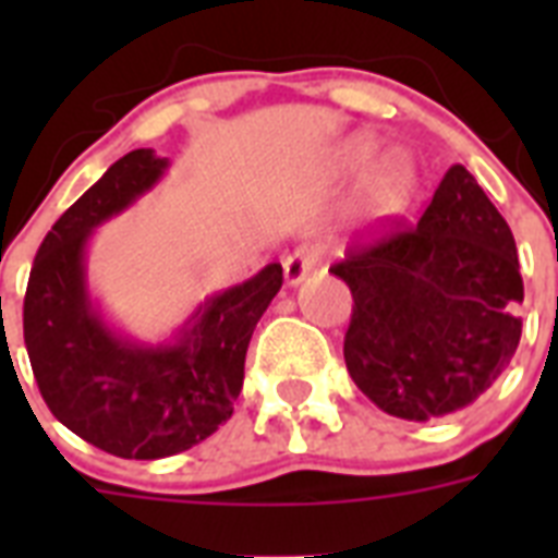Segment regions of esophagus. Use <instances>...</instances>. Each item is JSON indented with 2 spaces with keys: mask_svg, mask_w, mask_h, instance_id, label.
<instances>
[{
  "mask_svg": "<svg viewBox=\"0 0 558 558\" xmlns=\"http://www.w3.org/2000/svg\"><path fill=\"white\" fill-rule=\"evenodd\" d=\"M315 266H318V252L301 245V248H295V252L283 257V278H287L289 287H298Z\"/></svg>",
  "mask_w": 558,
  "mask_h": 558,
  "instance_id": "1",
  "label": "esophagus"
}]
</instances>
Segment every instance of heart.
<instances>
[{
	"label": "heart",
	"mask_w": 558,
	"mask_h": 558,
	"mask_svg": "<svg viewBox=\"0 0 558 558\" xmlns=\"http://www.w3.org/2000/svg\"><path fill=\"white\" fill-rule=\"evenodd\" d=\"M376 147H379V142L373 135H353L336 153V165L344 173H356V170L371 163L372 168L362 179V210L371 219H390L397 217L416 193L420 168H416V159L405 147H390V150L379 153L377 159L373 160Z\"/></svg>",
	"instance_id": "obj_1"
}]
</instances>
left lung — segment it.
Masks as SVG:
<instances>
[{"instance_id": "8db88e82", "label": "left lung", "mask_w": 558, "mask_h": 558, "mask_svg": "<svg viewBox=\"0 0 558 558\" xmlns=\"http://www.w3.org/2000/svg\"><path fill=\"white\" fill-rule=\"evenodd\" d=\"M344 362L373 405L425 423L475 402L515 356L524 301L507 219L451 165L416 226L350 245Z\"/></svg>"}]
</instances>
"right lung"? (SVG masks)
<instances>
[{
  "instance_id": "add662e5",
  "label": "right lung",
  "mask_w": 558,
  "mask_h": 558,
  "mask_svg": "<svg viewBox=\"0 0 558 558\" xmlns=\"http://www.w3.org/2000/svg\"><path fill=\"white\" fill-rule=\"evenodd\" d=\"M170 161L133 150L57 219L31 266L22 330L39 393L60 423L126 460L191 449L234 414L252 332L283 283L280 263L205 298L177 336L142 344L109 327L86 283L95 228L156 187Z\"/></svg>"
}]
</instances>
